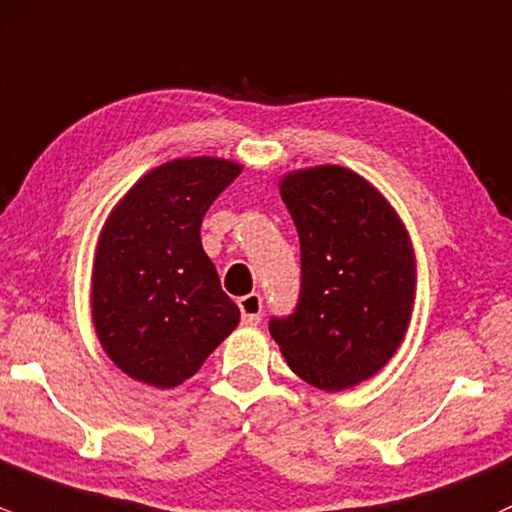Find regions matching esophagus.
Segmentation results:
<instances>
[{
	"label": "esophagus",
	"mask_w": 512,
	"mask_h": 512,
	"mask_svg": "<svg viewBox=\"0 0 512 512\" xmlns=\"http://www.w3.org/2000/svg\"><path fill=\"white\" fill-rule=\"evenodd\" d=\"M239 308H241V320L246 325H258L261 323V315H263V300L258 293H249L239 300Z\"/></svg>",
	"instance_id": "esophagus-1"
}]
</instances>
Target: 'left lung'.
<instances>
[{
  "mask_svg": "<svg viewBox=\"0 0 512 512\" xmlns=\"http://www.w3.org/2000/svg\"><path fill=\"white\" fill-rule=\"evenodd\" d=\"M300 239V298L271 318L288 367L323 392L370 379L409 330L416 256L384 194L340 165L295 170L278 182Z\"/></svg>",
  "mask_w": 512,
  "mask_h": 512,
  "instance_id": "8db88e82",
  "label": "left lung"
}]
</instances>
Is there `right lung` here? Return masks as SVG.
I'll return each instance as SVG.
<instances>
[{
    "label": "right lung",
    "mask_w": 512,
    "mask_h": 512,
    "mask_svg": "<svg viewBox=\"0 0 512 512\" xmlns=\"http://www.w3.org/2000/svg\"><path fill=\"white\" fill-rule=\"evenodd\" d=\"M241 170L224 157H177L142 175L105 219L91 315L105 355L128 377L177 387L239 325L199 226Z\"/></svg>",
    "instance_id": "add662e5"
}]
</instances>
